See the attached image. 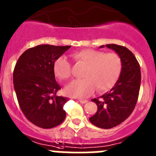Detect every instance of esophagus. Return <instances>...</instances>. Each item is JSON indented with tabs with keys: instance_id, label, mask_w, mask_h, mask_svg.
I'll return each mask as SVG.
<instances>
[{
	"instance_id": "34e87169",
	"label": "esophagus",
	"mask_w": 156,
	"mask_h": 156,
	"mask_svg": "<svg viewBox=\"0 0 156 156\" xmlns=\"http://www.w3.org/2000/svg\"><path fill=\"white\" fill-rule=\"evenodd\" d=\"M78 101H79L81 103H83V104H84V103H86V102H88V100H86V99H79Z\"/></svg>"
}]
</instances>
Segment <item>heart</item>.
<instances>
[{
  "mask_svg": "<svg viewBox=\"0 0 156 156\" xmlns=\"http://www.w3.org/2000/svg\"><path fill=\"white\" fill-rule=\"evenodd\" d=\"M72 57L86 66L82 75L84 79L72 81L65 87L66 95L71 97L85 98L92 95L95 88L98 92H106L113 88L122 72V60L116 53L86 49L74 52ZM54 75L61 81H67L71 75V64L64 56L54 64Z\"/></svg>",
  "mask_w": 156,
  "mask_h": 156,
  "instance_id": "b5f03b06",
  "label": "heart"
}]
</instances>
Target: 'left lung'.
<instances>
[{"mask_svg": "<svg viewBox=\"0 0 156 156\" xmlns=\"http://www.w3.org/2000/svg\"><path fill=\"white\" fill-rule=\"evenodd\" d=\"M106 47L120 57L122 72L109 92L92 99L97 105L98 110L89 121L98 127L109 129L120 124L133 112L138 98L141 77L140 65L132 52L116 44H107ZM103 47L102 45L99 48Z\"/></svg>", "mask_w": 156, "mask_h": 156, "instance_id": "left-lung-1", "label": "left lung"}]
</instances>
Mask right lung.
Masks as SVG:
<instances>
[{"label": "right lung", "instance_id": "obj_1", "mask_svg": "<svg viewBox=\"0 0 156 156\" xmlns=\"http://www.w3.org/2000/svg\"><path fill=\"white\" fill-rule=\"evenodd\" d=\"M71 46L39 45L20 56L13 72V82L22 113L33 124L52 128L66 117L68 98L57 95L61 86L56 81L54 64Z\"/></svg>", "mask_w": 156, "mask_h": 156}]
</instances>
